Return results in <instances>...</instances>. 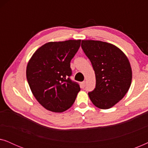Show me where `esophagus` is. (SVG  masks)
Listing matches in <instances>:
<instances>
[{"label": "esophagus", "instance_id": "1", "mask_svg": "<svg viewBox=\"0 0 148 148\" xmlns=\"http://www.w3.org/2000/svg\"><path fill=\"white\" fill-rule=\"evenodd\" d=\"M85 86H86V82H83L82 83V87L83 88H84Z\"/></svg>", "mask_w": 148, "mask_h": 148}]
</instances>
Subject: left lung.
<instances>
[{"mask_svg":"<svg viewBox=\"0 0 148 148\" xmlns=\"http://www.w3.org/2000/svg\"><path fill=\"white\" fill-rule=\"evenodd\" d=\"M82 48L96 75V88L88 96L98 108H110L122 100L130 88V62L123 51L112 44L82 40Z\"/></svg>","mask_w":148,"mask_h":148,"instance_id":"obj_1","label":"left lung"}]
</instances>
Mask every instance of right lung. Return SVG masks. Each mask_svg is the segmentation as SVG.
Returning a JSON list of instances; mask_svg holds the SVG:
<instances>
[{
    "mask_svg": "<svg viewBox=\"0 0 148 148\" xmlns=\"http://www.w3.org/2000/svg\"><path fill=\"white\" fill-rule=\"evenodd\" d=\"M81 40L48 42L38 48L28 62L26 76L32 94L47 110L64 112L71 107L80 87L70 79L71 60Z\"/></svg>",
    "mask_w": 148,
    "mask_h": 148,
    "instance_id": "right-lung-1",
    "label": "right lung"
}]
</instances>
